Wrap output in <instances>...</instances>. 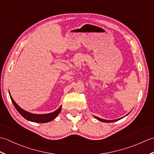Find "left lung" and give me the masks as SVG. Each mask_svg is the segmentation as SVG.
<instances>
[{
	"mask_svg": "<svg viewBox=\"0 0 154 154\" xmlns=\"http://www.w3.org/2000/svg\"><path fill=\"white\" fill-rule=\"evenodd\" d=\"M94 118H96V119H97V120H99V121H101V122H115V121L119 120H120L121 119H122V118H121V119H116V120H104V119H100V118L97 117V116H94Z\"/></svg>",
	"mask_w": 154,
	"mask_h": 154,
	"instance_id": "left-lung-1",
	"label": "left lung"
}]
</instances>
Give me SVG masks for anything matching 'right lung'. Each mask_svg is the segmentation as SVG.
<instances>
[{
  "label": "right lung",
  "instance_id": "obj_1",
  "mask_svg": "<svg viewBox=\"0 0 154 154\" xmlns=\"http://www.w3.org/2000/svg\"><path fill=\"white\" fill-rule=\"evenodd\" d=\"M10 94V93H9ZM12 102L15 106L16 109L18 110V112L21 114V115L26 119V120L31 121V122H37V123H45L50 122V121L53 120L57 117L60 112H61V106L57 110H56L54 112L49 114H32L30 112H28L27 111L23 110L21 109L17 104L15 103V101L13 100L11 95L10 94Z\"/></svg>",
  "mask_w": 154,
  "mask_h": 154
}]
</instances>
